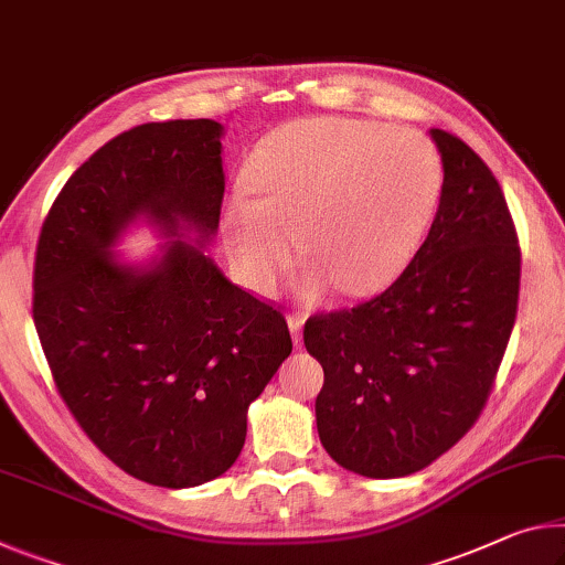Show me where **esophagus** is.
I'll return each mask as SVG.
<instances>
[{"label": "esophagus", "mask_w": 565, "mask_h": 565, "mask_svg": "<svg viewBox=\"0 0 565 565\" xmlns=\"http://www.w3.org/2000/svg\"><path fill=\"white\" fill-rule=\"evenodd\" d=\"M286 321H289V331H291V339H294V344H301V331H303V321H307V317H301V315H289L286 317Z\"/></svg>", "instance_id": "34e87169"}]
</instances>
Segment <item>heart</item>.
Wrapping results in <instances>:
<instances>
[{"label": "heart", "instance_id": "1", "mask_svg": "<svg viewBox=\"0 0 565 565\" xmlns=\"http://www.w3.org/2000/svg\"><path fill=\"white\" fill-rule=\"evenodd\" d=\"M254 199L234 195L223 234L241 279L268 291L294 256L315 262V284L347 297L390 286L423 246L443 193V158L412 128L352 118L284 125L250 158Z\"/></svg>", "mask_w": 565, "mask_h": 565}]
</instances>
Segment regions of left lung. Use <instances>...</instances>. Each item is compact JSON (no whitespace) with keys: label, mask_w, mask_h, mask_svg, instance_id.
<instances>
[{"label":"left lung","mask_w":565,"mask_h":565,"mask_svg":"<svg viewBox=\"0 0 565 565\" xmlns=\"http://www.w3.org/2000/svg\"><path fill=\"white\" fill-rule=\"evenodd\" d=\"M429 136L445 181L425 244L380 297L303 324L324 370L319 440L364 478L412 476L476 425L515 324L521 246L500 183L468 142Z\"/></svg>","instance_id":"obj_1"}]
</instances>
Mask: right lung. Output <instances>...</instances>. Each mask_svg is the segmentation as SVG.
Instances as JSON below:
<instances>
[{
  "instance_id": "add662e5",
  "label": "right lung",
  "mask_w": 565,
  "mask_h": 565,
  "mask_svg": "<svg viewBox=\"0 0 565 565\" xmlns=\"http://www.w3.org/2000/svg\"><path fill=\"white\" fill-rule=\"evenodd\" d=\"M221 136L201 118L105 142L52 203L34 258L32 317L62 399L107 458L158 488L223 476L248 405L291 354L281 311L203 250L226 185ZM138 220L177 241L128 265L111 248Z\"/></svg>"
}]
</instances>
